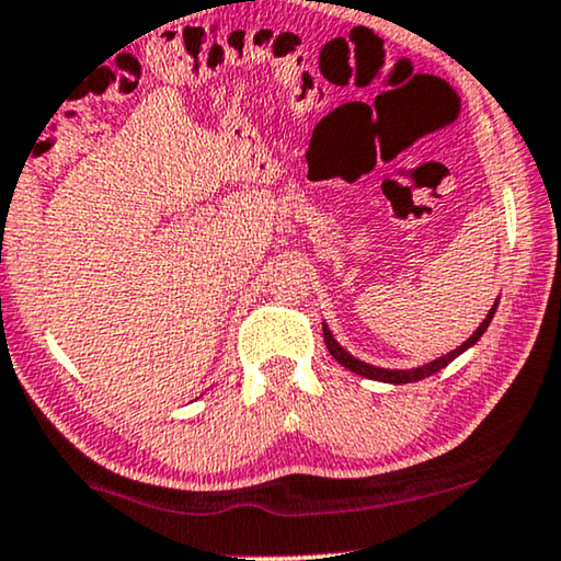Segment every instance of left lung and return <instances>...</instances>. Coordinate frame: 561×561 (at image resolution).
<instances>
[{"label": "left lung", "instance_id": "1", "mask_svg": "<svg viewBox=\"0 0 561 561\" xmlns=\"http://www.w3.org/2000/svg\"><path fill=\"white\" fill-rule=\"evenodd\" d=\"M495 308H497V302L492 305V310L488 312V318L482 320L480 328H477V331H474L472 335H469V339H467L465 343H461L459 348H454L451 354H446V356H442V358H436V362L425 364V367H417V369H379V367H371V364H364V362H358V358H354V356L348 354V351H343V348L339 346V341L333 339V333L328 331L325 325H323V339H325V346H328V351H331V356L335 358V362L343 364V367L351 369V371H356V375H362V377H369V379H377V382H390V385H408V382H417V379H425V377L436 375L438 369L449 367V364H451L454 358H457L459 354H465V351H467L469 346H474V343L482 339V333L488 331L490 320H492V316H495Z\"/></svg>", "mask_w": 561, "mask_h": 561}]
</instances>
